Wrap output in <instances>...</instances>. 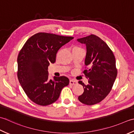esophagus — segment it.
<instances>
[{
    "label": "esophagus",
    "instance_id": "34e87169",
    "mask_svg": "<svg viewBox=\"0 0 134 134\" xmlns=\"http://www.w3.org/2000/svg\"><path fill=\"white\" fill-rule=\"evenodd\" d=\"M77 84V81L75 80H73L72 79H70L69 80V84H71V85H74V84Z\"/></svg>",
    "mask_w": 134,
    "mask_h": 134
}]
</instances>
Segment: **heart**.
<instances>
[{
    "label": "heart",
    "instance_id": "b5f03b06",
    "mask_svg": "<svg viewBox=\"0 0 134 134\" xmlns=\"http://www.w3.org/2000/svg\"><path fill=\"white\" fill-rule=\"evenodd\" d=\"M79 48H81L80 47H79V46H75L73 49H79Z\"/></svg>",
    "mask_w": 134,
    "mask_h": 134
}]
</instances>
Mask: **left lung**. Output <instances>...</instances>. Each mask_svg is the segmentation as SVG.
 <instances>
[{
	"label": "left lung",
	"instance_id": "8db88e82",
	"mask_svg": "<svg viewBox=\"0 0 134 134\" xmlns=\"http://www.w3.org/2000/svg\"><path fill=\"white\" fill-rule=\"evenodd\" d=\"M77 41L86 45V69L83 73L88 79L87 85L79 81L84 92L78 99L84 104L93 105L105 99L112 88L117 75L115 57L108 44L96 35H91Z\"/></svg>",
	"mask_w": 134,
	"mask_h": 134
}]
</instances>
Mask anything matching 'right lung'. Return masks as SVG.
Returning <instances> with one entry per match:
<instances>
[{
	"mask_svg": "<svg viewBox=\"0 0 134 134\" xmlns=\"http://www.w3.org/2000/svg\"><path fill=\"white\" fill-rule=\"evenodd\" d=\"M73 39L39 32L29 38L21 48L17 58V77L32 102L40 106L52 104L58 99L62 88L69 84V79L65 76L49 80L48 66L55 62L59 49Z\"/></svg>",
	"mask_w": 134,
	"mask_h": 134,
	"instance_id": "add662e5",
	"label": "right lung"
}]
</instances>
